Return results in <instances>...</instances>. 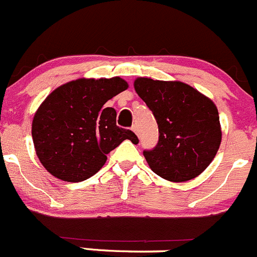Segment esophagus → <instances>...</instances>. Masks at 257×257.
I'll return each instance as SVG.
<instances>
[{"label":"esophagus","instance_id":"obj_1","mask_svg":"<svg viewBox=\"0 0 257 257\" xmlns=\"http://www.w3.org/2000/svg\"><path fill=\"white\" fill-rule=\"evenodd\" d=\"M131 130H133V131H134V133H135V134H136V135H138V136H139V130H138V126H136V124H134V126H133V127H131Z\"/></svg>","mask_w":257,"mask_h":257}]
</instances>
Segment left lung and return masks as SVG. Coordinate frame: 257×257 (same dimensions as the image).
<instances>
[{"label":"left lung","mask_w":257,"mask_h":257,"mask_svg":"<svg viewBox=\"0 0 257 257\" xmlns=\"http://www.w3.org/2000/svg\"><path fill=\"white\" fill-rule=\"evenodd\" d=\"M134 87L159 127L156 146L144 150L149 167L170 182L194 179L212 163L221 145L216 104L183 82L138 78Z\"/></svg>","instance_id":"1"}]
</instances>
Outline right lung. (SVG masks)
Listing matches in <instances>:
<instances>
[{
    "mask_svg": "<svg viewBox=\"0 0 257 257\" xmlns=\"http://www.w3.org/2000/svg\"><path fill=\"white\" fill-rule=\"evenodd\" d=\"M122 78L72 80L53 90L33 119L36 155L51 175L65 182H83L104 165L107 154L123 140L136 143L131 130L116 124L108 99L127 89Z\"/></svg>",
    "mask_w": 257,
    "mask_h": 257,
    "instance_id": "add662e5",
    "label": "right lung"
}]
</instances>
